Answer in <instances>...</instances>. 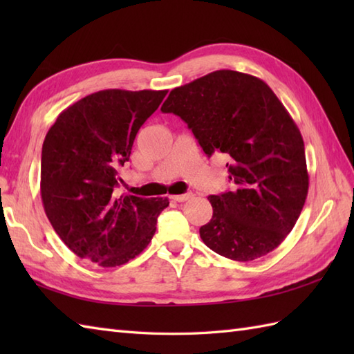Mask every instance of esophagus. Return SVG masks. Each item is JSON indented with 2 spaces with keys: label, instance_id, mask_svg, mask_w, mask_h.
Returning a JSON list of instances; mask_svg holds the SVG:
<instances>
[{
  "label": "esophagus",
  "instance_id": "1",
  "mask_svg": "<svg viewBox=\"0 0 354 354\" xmlns=\"http://www.w3.org/2000/svg\"><path fill=\"white\" fill-rule=\"evenodd\" d=\"M193 198V193H184V194H176V196H173L176 202H185Z\"/></svg>",
  "mask_w": 354,
  "mask_h": 354
}]
</instances>
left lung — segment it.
Segmentation results:
<instances>
[{
  "instance_id": "obj_1",
  "label": "left lung",
  "mask_w": 354,
  "mask_h": 354,
  "mask_svg": "<svg viewBox=\"0 0 354 354\" xmlns=\"http://www.w3.org/2000/svg\"><path fill=\"white\" fill-rule=\"evenodd\" d=\"M162 112L181 117L207 156L222 155L236 189L212 194L199 234L237 261L274 251L295 227L309 190L304 141L283 103L251 74L219 70L171 89Z\"/></svg>"
}]
</instances>
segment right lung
Returning <instances> with one entry per match:
<instances>
[{
    "label": "right lung",
    "mask_w": 354,
    "mask_h": 354,
    "mask_svg": "<svg viewBox=\"0 0 354 354\" xmlns=\"http://www.w3.org/2000/svg\"><path fill=\"white\" fill-rule=\"evenodd\" d=\"M167 91L103 89L62 111L42 145L41 196L45 214L70 250L115 268L152 240L167 198L118 194V171L129 161L140 127Z\"/></svg>",
    "instance_id": "obj_1"
}]
</instances>
